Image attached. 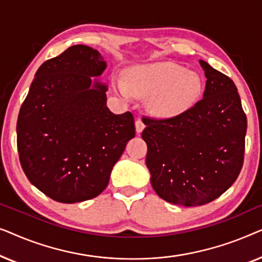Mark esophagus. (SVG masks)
I'll use <instances>...</instances> for the list:
<instances>
[{"instance_id":"34e87169","label":"esophagus","mask_w":262,"mask_h":262,"mask_svg":"<svg viewBox=\"0 0 262 262\" xmlns=\"http://www.w3.org/2000/svg\"><path fill=\"white\" fill-rule=\"evenodd\" d=\"M144 127H145V124L143 123L141 118H138V119L136 120V131H137L138 134H141V132L144 130Z\"/></svg>"}]
</instances>
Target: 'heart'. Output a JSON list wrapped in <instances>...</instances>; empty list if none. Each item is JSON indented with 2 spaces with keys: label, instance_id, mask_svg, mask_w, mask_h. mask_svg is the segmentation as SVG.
I'll use <instances>...</instances> for the list:
<instances>
[{
  "label": "heart",
  "instance_id": "obj_1",
  "mask_svg": "<svg viewBox=\"0 0 262 262\" xmlns=\"http://www.w3.org/2000/svg\"><path fill=\"white\" fill-rule=\"evenodd\" d=\"M113 84L124 96H151L149 108L155 116L162 118L186 112L202 93V80L198 74L168 62L134 68L127 73L126 82L114 78Z\"/></svg>",
  "mask_w": 262,
  "mask_h": 262
}]
</instances>
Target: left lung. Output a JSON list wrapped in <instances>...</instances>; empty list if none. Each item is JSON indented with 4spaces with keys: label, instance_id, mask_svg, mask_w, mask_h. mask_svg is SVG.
Wrapping results in <instances>:
<instances>
[{
    "label": "left lung",
    "instance_id": "obj_1",
    "mask_svg": "<svg viewBox=\"0 0 262 262\" xmlns=\"http://www.w3.org/2000/svg\"><path fill=\"white\" fill-rule=\"evenodd\" d=\"M206 76L203 99L171 118L145 117L151 186L168 203L199 206L223 194L245 160L247 117L234 81L199 60Z\"/></svg>",
    "mask_w": 262,
    "mask_h": 262
}]
</instances>
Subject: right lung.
Returning <instances> with one entry per match:
<instances>
[{
	"mask_svg": "<svg viewBox=\"0 0 262 262\" xmlns=\"http://www.w3.org/2000/svg\"><path fill=\"white\" fill-rule=\"evenodd\" d=\"M106 63L99 51L74 45L46 60L21 105L16 143L21 167L32 185L56 202L95 198L135 137L131 112L106 106L107 87L93 85Z\"/></svg>",
	"mask_w": 262,
	"mask_h": 262,
	"instance_id": "right-lung-1",
	"label": "right lung"
}]
</instances>
